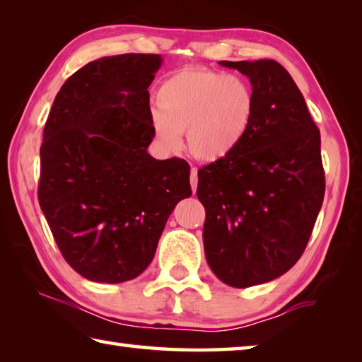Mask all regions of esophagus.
Listing matches in <instances>:
<instances>
[{
	"label": "esophagus",
	"instance_id": "obj_1",
	"mask_svg": "<svg viewBox=\"0 0 362 362\" xmlns=\"http://www.w3.org/2000/svg\"><path fill=\"white\" fill-rule=\"evenodd\" d=\"M189 183H192V189L194 193L196 188H198V169L192 168V173H189Z\"/></svg>",
	"mask_w": 362,
	"mask_h": 362
}]
</instances>
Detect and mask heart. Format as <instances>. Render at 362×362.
Masks as SVG:
<instances>
[{"mask_svg": "<svg viewBox=\"0 0 362 362\" xmlns=\"http://www.w3.org/2000/svg\"><path fill=\"white\" fill-rule=\"evenodd\" d=\"M151 124L164 148L177 151L185 132L187 148L203 161H218L238 148L250 127L255 95L238 75L207 69L183 70L156 90Z\"/></svg>", "mask_w": 362, "mask_h": 362, "instance_id": "b5f03b06", "label": "heart"}]
</instances>
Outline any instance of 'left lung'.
I'll return each instance as SVG.
<instances>
[{"mask_svg":"<svg viewBox=\"0 0 362 362\" xmlns=\"http://www.w3.org/2000/svg\"><path fill=\"white\" fill-rule=\"evenodd\" d=\"M246 75L252 122L223 159L198 170L204 254L231 287L268 283L303 254L324 199L321 136L302 93L274 60L218 62Z\"/></svg>","mask_w":362,"mask_h":362,"instance_id":"left-lung-1","label":"left lung"}]
</instances>
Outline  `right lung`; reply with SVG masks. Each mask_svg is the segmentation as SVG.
Segmentation results:
<instances>
[{
	"mask_svg": "<svg viewBox=\"0 0 362 362\" xmlns=\"http://www.w3.org/2000/svg\"><path fill=\"white\" fill-rule=\"evenodd\" d=\"M158 54L89 62L60 88L42 134L38 199L69 265L118 284L150 265L168 218L192 196L189 166L148 153Z\"/></svg>",
	"mask_w": 362,
	"mask_h": 362,
	"instance_id": "right-lung-1",
	"label": "right lung"
}]
</instances>
